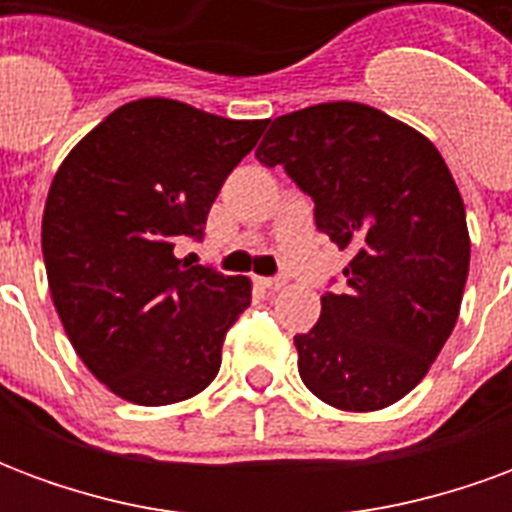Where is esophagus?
<instances>
[{
  "instance_id": "34e87169",
  "label": "esophagus",
  "mask_w": 512,
  "mask_h": 512,
  "mask_svg": "<svg viewBox=\"0 0 512 512\" xmlns=\"http://www.w3.org/2000/svg\"><path fill=\"white\" fill-rule=\"evenodd\" d=\"M257 285L263 290H282L285 288V279H271V277H260L257 279Z\"/></svg>"
}]
</instances>
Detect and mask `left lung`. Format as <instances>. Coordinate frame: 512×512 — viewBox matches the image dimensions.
Masks as SVG:
<instances>
[{
	"label": "left lung",
	"mask_w": 512,
	"mask_h": 512,
	"mask_svg": "<svg viewBox=\"0 0 512 512\" xmlns=\"http://www.w3.org/2000/svg\"><path fill=\"white\" fill-rule=\"evenodd\" d=\"M315 202L348 252L345 288L296 334L299 376L340 411H378L425 378L461 312L469 227L444 158L417 128L356 101L277 117L257 147Z\"/></svg>",
	"instance_id": "8db88e82"
}]
</instances>
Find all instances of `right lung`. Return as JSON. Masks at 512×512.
<instances>
[{"label": "right lung", "instance_id": "right-lung-1", "mask_svg": "<svg viewBox=\"0 0 512 512\" xmlns=\"http://www.w3.org/2000/svg\"><path fill=\"white\" fill-rule=\"evenodd\" d=\"M266 126L139 98L104 117L51 180L40 227L51 301L87 370L128 403H180L219 373L252 279L191 266L175 246L200 238Z\"/></svg>", "mask_w": 512, "mask_h": 512}]
</instances>
